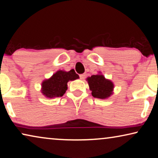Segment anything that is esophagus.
<instances>
[{
    "label": "esophagus",
    "mask_w": 158,
    "mask_h": 158,
    "mask_svg": "<svg viewBox=\"0 0 158 158\" xmlns=\"http://www.w3.org/2000/svg\"><path fill=\"white\" fill-rule=\"evenodd\" d=\"M79 77H80V79L83 80V79H84V78H85V74H80V75H79Z\"/></svg>",
    "instance_id": "1"
}]
</instances>
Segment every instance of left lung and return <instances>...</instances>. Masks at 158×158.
Returning <instances> with one entry per match:
<instances>
[{"label":"left lung","instance_id":"1","mask_svg":"<svg viewBox=\"0 0 158 158\" xmlns=\"http://www.w3.org/2000/svg\"><path fill=\"white\" fill-rule=\"evenodd\" d=\"M92 91V95L94 98L105 99L110 97L113 94L114 84L110 79H106L104 75L99 72L98 74L92 75L86 78Z\"/></svg>","mask_w":158,"mask_h":158}]
</instances>
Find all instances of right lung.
I'll return each instance as SVG.
<instances>
[{"mask_svg":"<svg viewBox=\"0 0 158 158\" xmlns=\"http://www.w3.org/2000/svg\"><path fill=\"white\" fill-rule=\"evenodd\" d=\"M79 78V75L76 74L74 69L69 72L59 70L49 79H46L42 81L41 93L49 99L62 97L68 89V81H74Z\"/></svg>","mask_w":158,"mask_h":158,"instance_id":"right-lung-1","label":"right lung"}]
</instances>
